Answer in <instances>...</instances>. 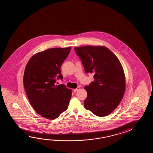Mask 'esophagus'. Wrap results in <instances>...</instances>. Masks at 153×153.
Listing matches in <instances>:
<instances>
[{
    "label": "esophagus",
    "mask_w": 153,
    "mask_h": 153,
    "mask_svg": "<svg viewBox=\"0 0 153 153\" xmlns=\"http://www.w3.org/2000/svg\"><path fill=\"white\" fill-rule=\"evenodd\" d=\"M79 88H80L78 87V88H76L74 89V90H73V91H74V92H76V91H78V90H79Z\"/></svg>",
    "instance_id": "obj_1"
}]
</instances>
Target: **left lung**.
<instances>
[{"instance_id": "left-lung-1", "label": "left lung", "mask_w": 153, "mask_h": 153, "mask_svg": "<svg viewBox=\"0 0 153 153\" xmlns=\"http://www.w3.org/2000/svg\"><path fill=\"white\" fill-rule=\"evenodd\" d=\"M86 73L94 80L85 89L84 107L98 117H105L120 103L125 91L124 70L117 56L104 46H85L74 48Z\"/></svg>"}]
</instances>
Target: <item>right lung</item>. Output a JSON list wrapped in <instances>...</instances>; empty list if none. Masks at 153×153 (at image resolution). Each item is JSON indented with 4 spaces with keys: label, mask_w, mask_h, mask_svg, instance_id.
<instances>
[{
    "label": "right lung",
    "mask_w": 153,
    "mask_h": 153,
    "mask_svg": "<svg viewBox=\"0 0 153 153\" xmlns=\"http://www.w3.org/2000/svg\"><path fill=\"white\" fill-rule=\"evenodd\" d=\"M71 48H52L33 56L26 65L23 84L30 103L42 117L52 120L68 108L72 91L63 84L61 67Z\"/></svg>",
    "instance_id": "obj_1"
}]
</instances>
